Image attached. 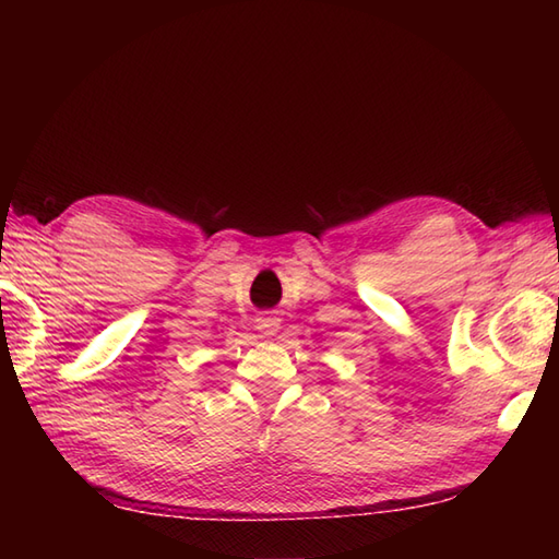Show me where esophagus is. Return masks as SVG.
<instances>
[{
	"mask_svg": "<svg viewBox=\"0 0 559 559\" xmlns=\"http://www.w3.org/2000/svg\"><path fill=\"white\" fill-rule=\"evenodd\" d=\"M257 331L261 336H273L276 334V331L281 329V319L278 317H273L271 312H264V314H259L257 319Z\"/></svg>",
	"mask_w": 559,
	"mask_h": 559,
	"instance_id": "esophagus-1",
	"label": "esophagus"
}]
</instances>
